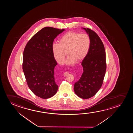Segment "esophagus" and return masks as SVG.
Returning <instances> with one entry per match:
<instances>
[{"mask_svg": "<svg viewBox=\"0 0 133 133\" xmlns=\"http://www.w3.org/2000/svg\"><path fill=\"white\" fill-rule=\"evenodd\" d=\"M68 75V72H65V73H64V75L65 76H67Z\"/></svg>", "mask_w": 133, "mask_h": 133, "instance_id": "1", "label": "esophagus"}]
</instances>
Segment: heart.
Returning <instances> with one entry per match:
<instances>
[{
	"instance_id": "b5f03b06",
	"label": "heart",
	"mask_w": 133,
	"mask_h": 133,
	"mask_svg": "<svg viewBox=\"0 0 133 133\" xmlns=\"http://www.w3.org/2000/svg\"><path fill=\"white\" fill-rule=\"evenodd\" d=\"M91 40L87 34L69 32L59 39V43H54L52 46L53 55L57 62L64 63L66 53L68 56L65 64L71 65L81 61L89 51Z\"/></svg>"
}]
</instances>
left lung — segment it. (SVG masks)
Here are the masks:
<instances>
[{"instance_id": "left-lung-1", "label": "left lung", "mask_w": 133, "mask_h": 133, "mask_svg": "<svg viewBox=\"0 0 133 133\" xmlns=\"http://www.w3.org/2000/svg\"><path fill=\"white\" fill-rule=\"evenodd\" d=\"M82 29L89 35L91 44L81 63L82 75L75 83L74 89L78 96L87 99L94 96L101 87L106 69V55L104 44L96 33L88 28Z\"/></svg>"}]
</instances>
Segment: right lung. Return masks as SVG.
Instances as JSON below:
<instances>
[{"mask_svg":"<svg viewBox=\"0 0 133 133\" xmlns=\"http://www.w3.org/2000/svg\"><path fill=\"white\" fill-rule=\"evenodd\" d=\"M64 30L44 28L32 37L24 50L23 69L28 85L41 98H51L58 89L54 73L57 63L52 46L54 39Z\"/></svg>","mask_w":133,"mask_h":133,"instance_id":"obj_1","label":"right lung"}]
</instances>
